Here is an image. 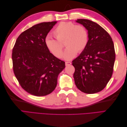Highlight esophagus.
I'll return each instance as SVG.
<instances>
[{"mask_svg": "<svg viewBox=\"0 0 127 127\" xmlns=\"http://www.w3.org/2000/svg\"><path fill=\"white\" fill-rule=\"evenodd\" d=\"M71 64V62H66V63H65V64H66V66H69V65H70Z\"/></svg>", "mask_w": 127, "mask_h": 127, "instance_id": "34e87169", "label": "esophagus"}]
</instances>
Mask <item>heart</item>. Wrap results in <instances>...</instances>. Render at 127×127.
<instances>
[{
	"label": "heart",
	"instance_id": "1",
	"mask_svg": "<svg viewBox=\"0 0 127 127\" xmlns=\"http://www.w3.org/2000/svg\"><path fill=\"white\" fill-rule=\"evenodd\" d=\"M56 39L50 36L45 37L46 47L52 54L58 58L63 55V45L66 47L63 56L65 60L72 59L78 52H82L85 49L88 42V34L85 27L75 25L71 22H61L53 30Z\"/></svg>",
	"mask_w": 127,
	"mask_h": 127
}]
</instances>
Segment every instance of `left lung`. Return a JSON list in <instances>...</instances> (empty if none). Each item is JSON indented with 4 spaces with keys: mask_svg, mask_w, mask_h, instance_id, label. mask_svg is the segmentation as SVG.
<instances>
[{
    "mask_svg": "<svg viewBox=\"0 0 127 127\" xmlns=\"http://www.w3.org/2000/svg\"><path fill=\"white\" fill-rule=\"evenodd\" d=\"M76 22L88 30V42L81 54L72 61L75 83L84 93H97L105 87L113 74L116 59L113 42L96 23L85 19Z\"/></svg>",
    "mask_w": 127,
    "mask_h": 127,
    "instance_id": "obj_1",
    "label": "left lung"
}]
</instances>
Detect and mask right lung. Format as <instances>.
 <instances>
[{
  "label": "right lung",
  "instance_id": "add662e5",
  "mask_svg": "<svg viewBox=\"0 0 127 127\" xmlns=\"http://www.w3.org/2000/svg\"><path fill=\"white\" fill-rule=\"evenodd\" d=\"M57 22H43L22 32L12 52L14 73L22 88L36 96L54 91L65 63L50 52L45 45L48 33Z\"/></svg>",
  "mask_w": 127,
  "mask_h": 127
}]
</instances>
